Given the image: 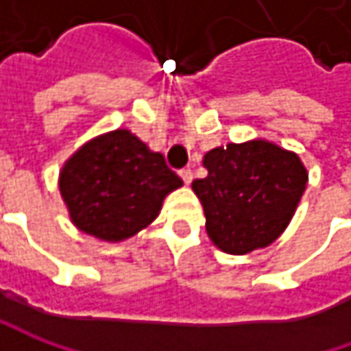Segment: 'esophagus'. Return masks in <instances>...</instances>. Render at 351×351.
Returning a JSON list of instances; mask_svg holds the SVG:
<instances>
[{"label":"esophagus","instance_id":"esophagus-1","mask_svg":"<svg viewBox=\"0 0 351 351\" xmlns=\"http://www.w3.org/2000/svg\"><path fill=\"white\" fill-rule=\"evenodd\" d=\"M180 176H182V180L185 185H189V183L193 182V171L189 168H183L182 171H180Z\"/></svg>","mask_w":351,"mask_h":351}]
</instances>
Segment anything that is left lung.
Here are the masks:
<instances>
[{
  "label": "left lung",
  "instance_id": "8db88e82",
  "mask_svg": "<svg viewBox=\"0 0 351 351\" xmlns=\"http://www.w3.org/2000/svg\"><path fill=\"white\" fill-rule=\"evenodd\" d=\"M207 178L191 183L209 238L226 254H248L285 230L306 187L299 156L265 141L226 144L205 154Z\"/></svg>",
  "mask_w": 351,
  "mask_h": 351
}]
</instances>
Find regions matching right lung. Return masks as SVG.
Instances as JSON below:
<instances>
[{"instance_id":"1","label":"right lung","mask_w":351,"mask_h":351,"mask_svg":"<svg viewBox=\"0 0 351 351\" xmlns=\"http://www.w3.org/2000/svg\"><path fill=\"white\" fill-rule=\"evenodd\" d=\"M182 183L160 152L128 130H115L66 162L60 193L80 230L117 242L152 223L164 197Z\"/></svg>"}]
</instances>
